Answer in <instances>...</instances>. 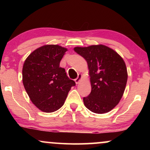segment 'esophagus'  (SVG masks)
<instances>
[{"label":"esophagus","mask_w":150,"mask_h":150,"mask_svg":"<svg viewBox=\"0 0 150 150\" xmlns=\"http://www.w3.org/2000/svg\"><path fill=\"white\" fill-rule=\"evenodd\" d=\"M82 74H78V76H77V78L75 79V83H76V84H78L79 82H80V80H82Z\"/></svg>","instance_id":"obj_1"}]
</instances>
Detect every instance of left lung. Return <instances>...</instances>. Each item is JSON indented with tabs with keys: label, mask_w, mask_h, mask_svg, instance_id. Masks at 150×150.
Segmentation results:
<instances>
[{
	"label": "left lung",
	"mask_w": 150,
	"mask_h": 150,
	"mask_svg": "<svg viewBox=\"0 0 150 150\" xmlns=\"http://www.w3.org/2000/svg\"><path fill=\"white\" fill-rule=\"evenodd\" d=\"M87 61L92 91L83 98L85 106L96 113H107L119 103L127 80L126 65L114 50L104 45L75 47Z\"/></svg>",
	"instance_id": "8db88e82"
}]
</instances>
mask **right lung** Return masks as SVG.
<instances>
[{
	"instance_id": "obj_1",
	"label": "right lung",
	"mask_w": 150,
	"mask_h": 150,
	"mask_svg": "<svg viewBox=\"0 0 150 150\" xmlns=\"http://www.w3.org/2000/svg\"><path fill=\"white\" fill-rule=\"evenodd\" d=\"M58 45H45L30 53L22 68V82L31 101L41 111L51 113L64 104L75 82L67 76L60 62L67 51Z\"/></svg>"
}]
</instances>
